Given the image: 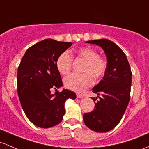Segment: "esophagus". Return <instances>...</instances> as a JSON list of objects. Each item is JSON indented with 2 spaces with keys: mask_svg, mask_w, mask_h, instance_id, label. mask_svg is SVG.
<instances>
[{
  "mask_svg": "<svg viewBox=\"0 0 149 149\" xmlns=\"http://www.w3.org/2000/svg\"><path fill=\"white\" fill-rule=\"evenodd\" d=\"M76 96H77L78 98H83V97H84V95H83L81 94H77Z\"/></svg>",
  "mask_w": 149,
  "mask_h": 149,
  "instance_id": "1",
  "label": "esophagus"
}]
</instances>
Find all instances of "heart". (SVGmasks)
<instances>
[{"label": "heart", "instance_id": "b5f03b06", "mask_svg": "<svg viewBox=\"0 0 149 149\" xmlns=\"http://www.w3.org/2000/svg\"><path fill=\"white\" fill-rule=\"evenodd\" d=\"M73 55L84 61L81 74L72 73L63 80L64 86L67 89L75 92L81 93L90 87L93 83V77L99 79L104 75L106 70V62L102 58L97 56L95 50L91 47H85L74 51ZM72 61L69 52H63L60 54L56 61V66L58 72L66 75L71 71Z\"/></svg>", "mask_w": 149, "mask_h": 149}]
</instances>
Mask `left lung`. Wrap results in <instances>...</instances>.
<instances>
[{
	"mask_svg": "<svg viewBox=\"0 0 149 149\" xmlns=\"http://www.w3.org/2000/svg\"><path fill=\"white\" fill-rule=\"evenodd\" d=\"M86 42L103 49L107 64L102 80L93 88L98 95L92 98L94 102L98 100L95 108L83 114V122L91 130L107 132L118 125L130 102L132 71L125 54L113 42L100 39Z\"/></svg>",
	"mask_w": 149,
	"mask_h": 149,
	"instance_id": "8db88e82",
	"label": "left lung"
}]
</instances>
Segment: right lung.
I'll return each instance as SVG.
<instances>
[{"label": "right lung", "mask_w": 149, "mask_h": 149, "mask_svg": "<svg viewBox=\"0 0 149 149\" xmlns=\"http://www.w3.org/2000/svg\"><path fill=\"white\" fill-rule=\"evenodd\" d=\"M71 45V42L46 39L29 47L21 59L17 76L19 101L29 120L41 128L59 124L66 100L76 98V93L67 89L51 93L52 88L57 91L63 86L56 61Z\"/></svg>", "instance_id": "obj_1"}]
</instances>
